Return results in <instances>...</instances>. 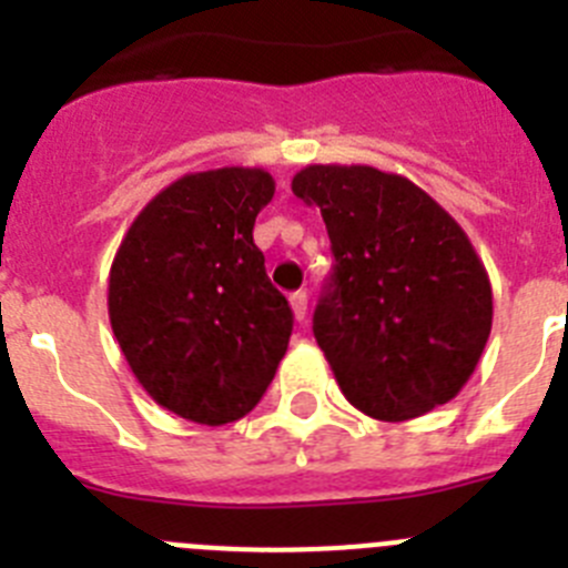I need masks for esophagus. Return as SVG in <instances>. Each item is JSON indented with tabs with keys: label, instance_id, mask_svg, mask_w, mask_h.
<instances>
[{
	"label": "esophagus",
	"instance_id": "obj_1",
	"mask_svg": "<svg viewBox=\"0 0 568 568\" xmlns=\"http://www.w3.org/2000/svg\"><path fill=\"white\" fill-rule=\"evenodd\" d=\"M290 307H293L295 321L307 318V293H304V290H295V293L290 295Z\"/></svg>",
	"mask_w": 568,
	"mask_h": 568
}]
</instances>
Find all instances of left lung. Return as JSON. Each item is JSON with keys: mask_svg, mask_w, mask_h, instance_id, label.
Here are the masks:
<instances>
[{"mask_svg": "<svg viewBox=\"0 0 568 568\" xmlns=\"http://www.w3.org/2000/svg\"><path fill=\"white\" fill-rule=\"evenodd\" d=\"M293 193L321 210L333 275L313 333L341 393L378 420L453 400L491 329L484 261L453 215L404 175L310 164Z\"/></svg>", "mask_w": 568, "mask_h": 568, "instance_id": "8db88e82", "label": "left lung"}]
</instances>
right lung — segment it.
<instances>
[{
	"label": "right lung",
	"instance_id": "right-lung-1",
	"mask_svg": "<svg viewBox=\"0 0 568 568\" xmlns=\"http://www.w3.org/2000/svg\"><path fill=\"white\" fill-rule=\"evenodd\" d=\"M275 193L258 168L182 175L135 215L108 313L150 398L193 424L239 420L267 393L293 335L253 227Z\"/></svg>",
	"mask_w": 568,
	"mask_h": 568
}]
</instances>
